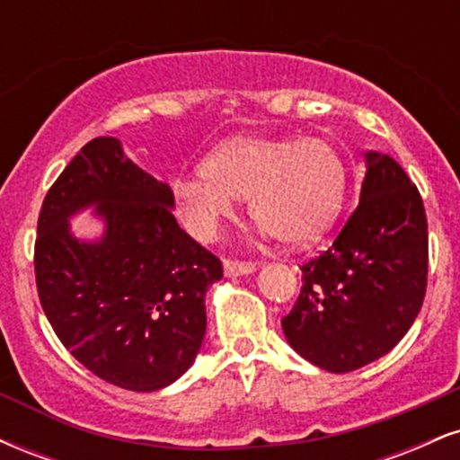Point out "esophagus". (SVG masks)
<instances>
[{"instance_id": "1", "label": "esophagus", "mask_w": 460, "mask_h": 460, "mask_svg": "<svg viewBox=\"0 0 460 460\" xmlns=\"http://www.w3.org/2000/svg\"><path fill=\"white\" fill-rule=\"evenodd\" d=\"M255 263L252 261H237V260H226L225 261V274L226 277H242V274L255 272Z\"/></svg>"}]
</instances>
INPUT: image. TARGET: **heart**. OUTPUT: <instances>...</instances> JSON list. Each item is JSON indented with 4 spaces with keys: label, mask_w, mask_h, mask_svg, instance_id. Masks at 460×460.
<instances>
[{
    "label": "heart",
    "mask_w": 460,
    "mask_h": 460,
    "mask_svg": "<svg viewBox=\"0 0 460 460\" xmlns=\"http://www.w3.org/2000/svg\"><path fill=\"white\" fill-rule=\"evenodd\" d=\"M200 172L172 186L190 234L209 240L235 199L248 197L251 218L288 246L309 244L329 229L348 181L340 151L324 138L240 136L214 151Z\"/></svg>",
    "instance_id": "heart-1"
}]
</instances>
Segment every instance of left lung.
I'll use <instances>...</instances> for the list:
<instances>
[{
    "label": "left lung",
    "mask_w": 460,
    "mask_h": 460,
    "mask_svg": "<svg viewBox=\"0 0 460 460\" xmlns=\"http://www.w3.org/2000/svg\"><path fill=\"white\" fill-rule=\"evenodd\" d=\"M355 212L335 242L305 261L303 288L281 320L309 363L344 374L387 355L420 314L429 281V223L400 164L366 153Z\"/></svg>",
    "instance_id": "left-lung-1"
}]
</instances>
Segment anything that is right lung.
<instances>
[{
	"instance_id": "add662e5",
	"label": "right lung",
	"mask_w": 460,
	"mask_h": 460,
	"mask_svg": "<svg viewBox=\"0 0 460 460\" xmlns=\"http://www.w3.org/2000/svg\"><path fill=\"white\" fill-rule=\"evenodd\" d=\"M95 205L99 243L75 241L67 218ZM166 183L136 166L116 138H94L68 162L39 214L36 288L58 340L94 376L155 392L194 363L205 292L223 263L172 216Z\"/></svg>"
}]
</instances>
